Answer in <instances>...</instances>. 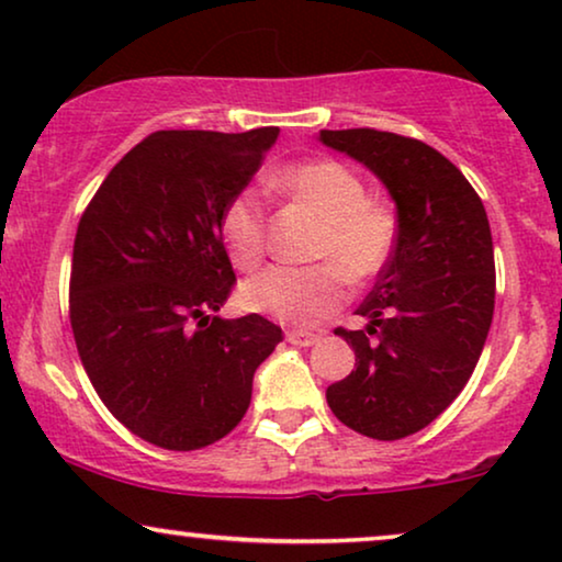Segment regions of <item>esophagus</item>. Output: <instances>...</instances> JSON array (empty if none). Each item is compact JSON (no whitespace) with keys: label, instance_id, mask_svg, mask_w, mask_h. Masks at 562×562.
<instances>
[{"label":"esophagus","instance_id":"obj_1","mask_svg":"<svg viewBox=\"0 0 562 562\" xmlns=\"http://www.w3.org/2000/svg\"><path fill=\"white\" fill-rule=\"evenodd\" d=\"M286 340L291 345H296V348H312V345L319 342L317 335H310V333H289Z\"/></svg>","mask_w":562,"mask_h":562}]
</instances>
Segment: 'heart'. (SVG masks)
<instances>
[{"label":"heart","mask_w":562,"mask_h":562,"mask_svg":"<svg viewBox=\"0 0 562 562\" xmlns=\"http://www.w3.org/2000/svg\"><path fill=\"white\" fill-rule=\"evenodd\" d=\"M271 187L325 222L317 258L335 266H271L243 286L245 310L310 329L342 302V281L363 283L383 271L396 243L386 206L368 202L363 179L337 160H306L273 173ZM222 237L237 268H256L266 252V212L256 189H243L222 212Z\"/></svg>","instance_id":"1"}]
</instances>
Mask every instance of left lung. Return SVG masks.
<instances>
[{
    "label": "left lung",
    "mask_w": 562,
    "mask_h": 562,
    "mask_svg": "<svg viewBox=\"0 0 562 562\" xmlns=\"http://www.w3.org/2000/svg\"><path fill=\"white\" fill-rule=\"evenodd\" d=\"M327 148L363 164L396 206V243L356 314L337 329L356 371L327 389L342 425L402 440L440 417L471 379L494 319V243L465 176L427 143L379 130H319Z\"/></svg>",
    "instance_id": "left-lung-1"
}]
</instances>
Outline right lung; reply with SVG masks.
Segmentation results:
<instances>
[{
    "label": "right lung",
    "instance_id": "right-lung-1",
    "mask_svg": "<svg viewBox=\"0 0 562 562\" xmlns=\"http://www.w3.org/2000/svg\"><path fill=\"white\" fill-rule=\"evenodd\" d=\"M279 127L164 130L135 145L76 229L71 327L91 386L145 442L199 450L240 425L281 327L217 317L235 271L222 212Z\"/></svg>",
    "mask_w": 562,
    "mask_h": 562
}]
</instances>
